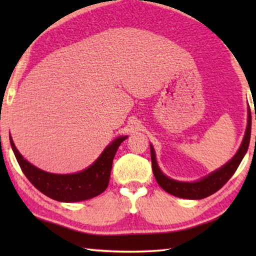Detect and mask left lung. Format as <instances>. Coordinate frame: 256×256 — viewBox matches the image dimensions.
<instances>
[{
    "mask_svg": "<svg viewBox=\"0 0 256 256\" xmlns=\"http://www.w3.org/2000/svg\"><path fill=\"white\" fill-rule=\"evenodd\" d=\"M250 128H252V118H250V114H248V128H246L244 140H242L240 148L238 149L237 154L234 156V158L232 160H229V162L224 164V166L220 168V170L214 172L212 174L204 177V178H202L201 180L194 182V183H185V182L174 180H170V177H167L166 175H164L158 167L152 146H150L151 164H152V170L156 180H157V183L162 186V188L166 190L167 193L183 198L200 200V198H204L211 196V194L216 193V190L222 188L229 180V178L235 174L242 159L244 158L250 144Z\"/></svg>",
    "mask_w": 256,
    "mask_h": 256,
    "instance_id": "obj_1",
    "label": "left lung"
}]
</instances>
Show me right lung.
Wrapping results in <instances>:
<instances>
[{"label": "right lung", "instance_id": "add662e5", "mask_svg": "<svg viewBox=\"0 0 256 256\" xmlns=\"http://www.w3.org/2000/svg\"><path fill=\"white\" fill-rule=\"evenodd\" d=\"M125 138L126 136L118 138L102 151L100 157L89 168L70 175L50 174L34 167L24 159L16 150L11 136L10 142L21 170L34 188L53 200L60 202H78L97 196L107 188L110 183L112 159L120 144Z\"/></svg>", "mask_w": 256, "mask_h": 256}]
</instances>
